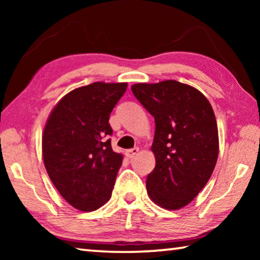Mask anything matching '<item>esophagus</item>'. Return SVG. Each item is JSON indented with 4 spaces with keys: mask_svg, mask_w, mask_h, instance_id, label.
<instances>
[{
    "mask_svg": "<svg viewBox=\"0 0 260 260\" xmlns=\"http://www.w3.org/2000/svg\"><path fill=\"white\" fill-rule=\"evenodd\" d=\"M138 153H139V148L135 147L133 149H128V150L126 151V156L128 158H133V157L138 155Z\"/></svg>",
    "mask_w": 260,
    "mask_h": 260,
    "instance_id": "obj_1",
    "label": "esophagus"
}]
</instances>
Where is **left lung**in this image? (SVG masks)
Segmentation results:
<instances>
[{
	"label": "left lung",
	"mask_w": 260,
	"mask_h": 260,
	"mask_svg": "<svg viewBox=\"0 0 260 260\" xmlns=\"http://www.w3.org/2000/svg\"><path fill=\"white\" fill-rule=\"evenodd\" d=\"M132 91L156 124L148 196L162 209H181L204 188L218 159L213 109L200 90L175 80L135 83Z\"/></svg>",
	"instance_id": "1"
}]
</instances>
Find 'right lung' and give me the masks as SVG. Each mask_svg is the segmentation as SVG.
I'll use <instances>...</instances> for the list:
<instances>
[{"mask_svg": "<svg viewBox=\"0 0 260 260\" xmlns=\"http://www.w3.org/2000/svg\"><path fill=\"white\" fill-rule=\"evenodd\" d=\"M126 82H94L70 91L52 109L42 135L47 173L63 199L83 212L110 200L122 155L112 150L110 113Z\"/></svg>", "mask_w": 260, "mask_h": 260, "instance_id": "obj_1", "label": "right lung"}]
</instances>
